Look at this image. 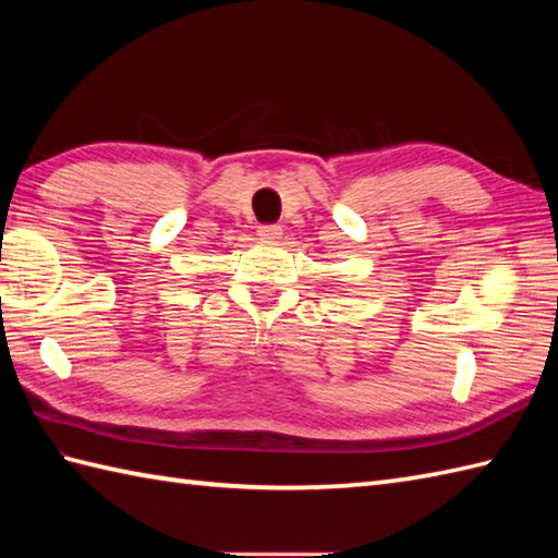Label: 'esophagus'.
<instances>
[{
	"label": "esophagus",
	"mask_w": 558,
	"mask_h": 558,
	"mask_svg": "<svg viewBox=\"0 0 558 558\" xmlns=\"http://www.w3.org/2000/svg\"><path fill=\"white\" fill-rule=\"evenodd\" d=\"M280 225H258V236H264V240H280Z\"/></svg>",
	"instance_id": "obj_1"
}]
</instances>
